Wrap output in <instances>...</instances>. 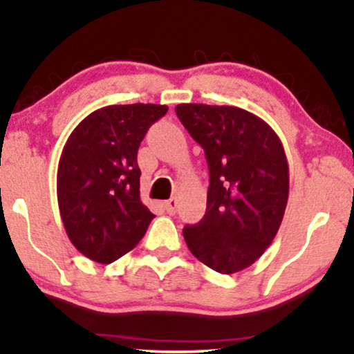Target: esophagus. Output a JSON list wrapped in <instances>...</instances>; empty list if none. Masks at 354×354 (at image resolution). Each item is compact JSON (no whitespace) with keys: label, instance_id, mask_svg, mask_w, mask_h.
Listing matches in <instances>:
<instances>
[{"label":"esophagus","instance_id":"34e87169","mask_svg":"<svg viewBox=\"0 0 354 354\" xmlns=\"http://www.w3.org/2000/svg\"><path fill=\"white\" fill-rule=\"evenodd\" d=\"M177 206H178V200H177V198H171V200H167L166 203H164V207H166L167 214H171V216L176 214Z\"/></svg>","mask_w":354,"mask_h":354}]
</instances>
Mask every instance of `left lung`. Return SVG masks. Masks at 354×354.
I'll return each instance as SVG.
<instances>
[{
  "mask_svg": "<svg viewBox=\"0 0 354 354\" xmlns=\"http://www.w3.org/2000/svg\"><path fill=\"white\" fill-rule=\"evenodd\" d=\"M209 167L206 212L183 229L188 250L207 268L235 274L272 243L288 201V162L272 127L235 106L177 104Z\"/></svg>",
  "mask_w": 354,
  "mask_h": 354,
  "instance_id": "obj_1",
  "label": "left lung"
}]
</instances>
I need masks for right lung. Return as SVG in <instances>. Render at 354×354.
Returning <instances> with one entry per match:
<instances>
[{
	"label": "right lung",
	"mask_w": 354,
	"mask_h": 354,
	"mask_svg": "<svg viewBox=\"0 0 354 354\" xmlns=\"http://www.w3.org/2000/svg\"><path fill=\"white\" fill-rule=\"evenodd\" d=\"M162 104H113L86 115L57 166V205L66 234L86 258L109 264L147 234L154 214L140 200L137 153Z\"/></svg>",
	"instance_id": "add662e5"
}]
</instances>
